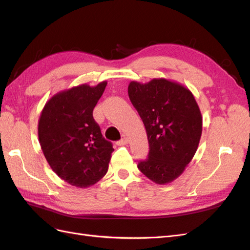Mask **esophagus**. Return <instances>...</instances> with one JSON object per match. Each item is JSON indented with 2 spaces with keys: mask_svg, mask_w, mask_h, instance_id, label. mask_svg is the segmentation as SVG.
Returning <instances> with one entry per match:
<instances>
[{
  "mask_svg": "<svg viewBox=\"0 0 250 250\" xmlns=\"http://www.w3.org/2000/svg\"><path fill=\"white\" fill-rule=\"evenodd\" d=\"M126 144H128V139L127 138H124V139H122L121 141L117 142V145L118 146H124V145H126Z\"/></svg>",
  "mask_w": 250,
  "mask_h": 250,
  "instance_id": "esophagus-1",
  "label": "esophagus"
}]
</instances>
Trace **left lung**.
<instances>
[{
	"label": "left lung",
	"mask_w": 250,
	"mask_h": 250,
	"mask_svg": "<svg viewBox=\"0 0 250 250\" xmlns=\"http://www.w3.org/2000/svg\"><path fill=\"white\" fill-rule=\"evenodd\" d=\"M128 95L145 125L150 149L138 168L157 185L172 183L197 151L202 133L198 104L190 89L165 78L131 81Z\"/></svg>",
	"instance_id": "left-lung-1"
}]
</instances>
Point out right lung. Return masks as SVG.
I'll use <instances>...</instances> for the list:
<instances>
[{
	"instance_id": "add662e5",
	"label": "right lung",
	"mask_w": 250,
	"mask_h": 250,
	"mask_svg": "<svg viewBox=\"0 0 250 250\" xmlns=\"http://www.w3.org/2000/svg\"><path fill=\"white\" fill-rule=\"evenodd\" d=\"M107 81L80 84L53 95L39 120V141L57 175L77 188L98 183L108 169L111 143L102 137L93 110Z\"/></svg>"
}]
</instances>
